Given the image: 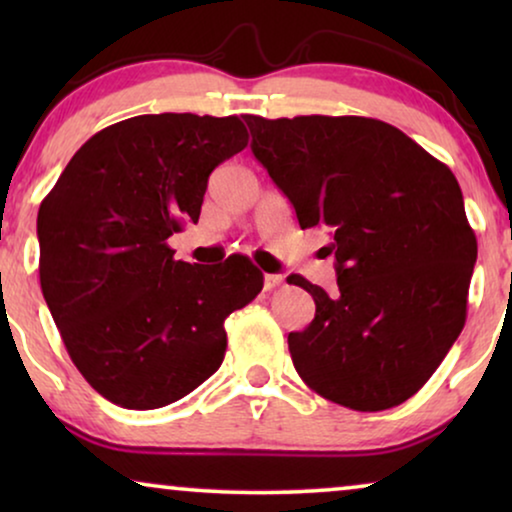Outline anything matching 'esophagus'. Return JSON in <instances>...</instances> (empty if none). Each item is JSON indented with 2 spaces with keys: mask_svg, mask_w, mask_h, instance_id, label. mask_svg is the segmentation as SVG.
<instances>
[{
  "mask_svg": "<svg viewBox=\"0 0 512 512\" xmlns=\"http://www.w3.org/2000/svg\"><path fill=\"white\" fill-rule=\"evenodd\" d=\"M282 284H284V277L282 275H265V279H263L265 291H275Z\"/></svg>",
  "mask_w": 512,
  "mask_h": 512,
  "instance_id": "obj_1",
  "label": "esophagus"
}]
</instances>
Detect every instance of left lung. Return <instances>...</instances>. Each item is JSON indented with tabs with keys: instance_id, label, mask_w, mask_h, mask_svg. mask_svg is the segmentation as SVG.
Here are the masks:
<instances>
[{
	"instance_id": "1",
	"label": "left lung",
	"mask_w": 512,
	"mask_h": 512,
	"mask_svg": "<svg viewBox=\"0 0 512 512\" xmlns=\"http://www.w3.org/2000/svg\"><path fill=\"white\" fill-rule=\"evenodd\" d=\"M251 151L300 228L326 226L338 291L305 277L312 324L289 333L307 387L359 412L394 408L436 373L466 324L478 242L452 170L363 116H244Z\"/></svg>"
}]
</instances>
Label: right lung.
<instances>
[{"label":"right lung","instance_id":"obj_1","mask_svg":"<svg viewBox=\"0 0 512 512\" xmlns=\"http://www.w3.org/2000/svg\"><path fill=\"white\" fill-rule=\"evenodd\" d=\"M249 142L237 116L146 114L88 139L39 207V279L74 366L128 410L170 405L219 370L230 312L263 289L249 258L174 261L214 167Z\"/></svg>","mask_w":512,"mask_h":512}]
</instances>
